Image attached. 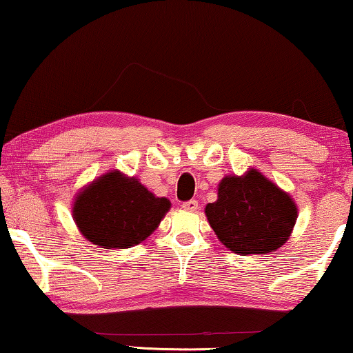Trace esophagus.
<instances>
[{
	"instance_id": "34e87169",
	"label": "esophagus",
	"mask_w": 353,
	"mask_h": 353,
	"mask_svg": "<svg viewBox=\"0 0 353 353\" xmlns=\"http://www.w3.org/2000/svg\"><path fill=\"white\" fill-rule=\"evenodd\" d=\"M181 207L185 208V210H188V212H196L197 208H199V203H197V201H194V199H192V201H188V202L183 203Z\"/></svg>"
}]
</instances>
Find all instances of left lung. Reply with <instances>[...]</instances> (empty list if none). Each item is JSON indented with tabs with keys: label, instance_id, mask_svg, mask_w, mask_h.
Wrapping results in <instances>:
<instances>
[{
	"label": "left lung",
	"instance_id": "8db88e82",
	"mask_svg": "<svg viewBox=\"0 0 353 353\" xmlns=\"http://www.w3.org/2000/svg\"><path fill=\"white\" fill-rule=\"evenodd\" d=\"M205 214L224 247L247 256L282 247L293 231L298 208L290 194L250 168L242 176L219 181L216 202L208 203Z\"/></svg>",
	"mask_w": 353,
	"mask_h": 353
}]
</instances>
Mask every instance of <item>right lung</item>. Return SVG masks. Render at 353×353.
Segmentation results:
<instances>
[{
	"label": "right lung",
	"mask_w": 353,
	"mask_h": 353,
	"mask_svg": "<svg viewBox=\"0 0 353 353\" xmlns=\"http://www.w3.org/2000/svg\"><path fill=\"white\" fill-rule=\"evenodd\" d=\"M168 210V199L156 197L134 176L111 170L76 196L73 218L94 245L130 248L151 236Z\"/></svg>",
	"instance_id": "obj_1"
}]
</instances>
